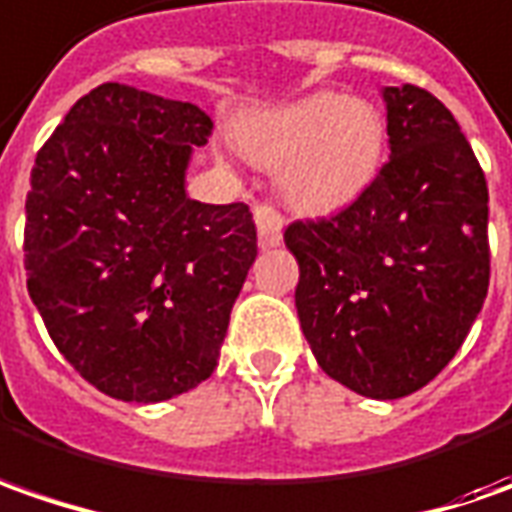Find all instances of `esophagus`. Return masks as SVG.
Here are the masks:
<instances>
[{
  "label": "esophagus",
  "mask_w": 512,
  "mask_h": 512,
  "mask_svg": "<svg viewBox=\"0 0 512 512\" xmlns=\"http://www.w3.org/2000/svg\"><path fill=\"white\" fill-rule=\"evenodd\" d=\"M255 226L260 246H277L283 240V215L274 209L272 203H257Z\"/></svg>",
  "instance_id": "1"
}]
</instances>
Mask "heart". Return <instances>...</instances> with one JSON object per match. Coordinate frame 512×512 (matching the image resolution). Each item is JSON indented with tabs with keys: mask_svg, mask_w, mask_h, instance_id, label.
<instances>
[{
	"mask_svg": "<svg viewBox=\"0 0 512 512\" xmlns=\"http://www.w3.org/2000/svg\"><path fill=\"white\" fill-rule=\"evenodd\" d=\"M232 138L249 161L280 167V192L294 209L331 212L374 181L385 121L371 101L314 93L240 121Z\"/></svg>",
	"mask_w": 512,
	"mask_h": 512,
	"instance_id": "1",
	"label": "heart"
}]
</instances>
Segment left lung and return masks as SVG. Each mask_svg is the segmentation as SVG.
Masks as SVG:
<instances>
[{
    "mask_svg": "<svg viewBox=\"0 0 512 512\" xmlns=\"http://www.w3.org/2000/svg\"><path fill=\"white\" fill-rule=\"evenodd\" d=\"M391 158L331 218L294 221V306L328 377L371 399L428 385L462 348L490 286L487 181L450 110L385 87Z\"/></svg>",
    "mask_w": 512,
    "mask_h": 512,
    "instance_id": "8db88e82",
    "label": "left lung"
}]
</instances>
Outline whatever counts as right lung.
<instances>
[{
    "label": "right lung",
    "mask_w": 512,
    "mask_h": 512,
    "mask_svg": "<svg viewBox=\"0 0 512 512\" xmlns=\"http://www.w3.org/2000/svg\"><path fill=\"white\" fill-rule=\"evenodd\" d=\"M212 118L107 81L36 152L25 201L30 300L81 377L124 402H161L218 365L257 232L246 203L186 198Z\"/></svg>",
    "instance_id": "obj_1"
}]
</instances>
